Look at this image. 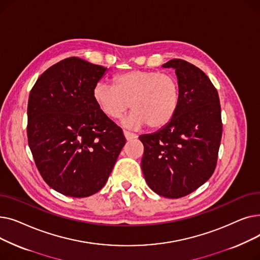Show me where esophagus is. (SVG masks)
<instances>
[{
  "label": "esophagus",
  "mask_w": 260,
  "mask_h": 260,
  "mask_svg": "<svg viewBox=\"0 0 260 260\" xmlns=\"http://www.w3.org/2000/svg\"><path fill=\"white\" fill-rule=\"evenodd\" d=\"M123 134H124V137L125 139L128 141V140H134L137 138V135L136 134H133V133H129L127 131H123Z\"/></svg>",
  "instance_id": "34e87169"
}]
</instances>
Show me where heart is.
<instances>
[{"instance_id":"1","label":"heart","mask_w":260,"mask_h":260,"mask_svg":"<svg viewBox=\"0 0 260 260\" xmlns=\"http://www.w3.org/2000/svg\"><path fill=\"white\" fill-rule=\"evenodd\" d=\"M92 98L100 111L109 118H119L134 111L122 123L129 127L151 129L168 125L178 111L180 85L176 77L156 71H131L115 76L114 85L98 82Z\"/></svg>"}]
</instances>
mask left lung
<instances>
[{"label":"left lung","instance_id":"8db88e82","mask_svg":"<svg viewBox=\"0 0 260 260\" xmlns=\"http://www.w3.org/2000/svg\"><path fill=\"white\" fill-rule=\"evenodd\" d=\"M180 85V103L173 120L153 134L141 135V168L147 185L167 198L194 192L213 175L222 122L218 92L209 77L184 60L173 59Z\"/></svg>","mask_w":260,"mask_h":260}]
</instances>
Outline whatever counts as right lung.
<instances>
[{"label": "right lung", "instance_id": "1", "mask_svg": "<svg viewBox=\"0 0 260 260\" xmlns=\"http://www.w3.org/2000/svg\"><path fill=\"white\" fill-rule=\"evenodd\" d=\"M107 71L67 58L41 75L29 93V148L44 181L65 196L99 192L125 144L122 129L92 98L94 85Z\"/></svg>", "mask_w": 260, "mask_h": 260}]
</instances>
